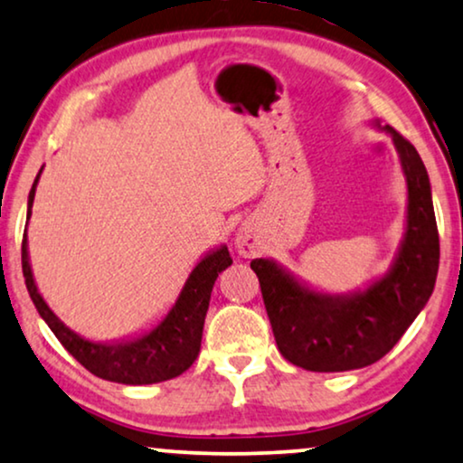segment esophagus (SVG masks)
Instances as JSON below:
<instances>
[{
    "label": "esophagus",
    "instance_id": "1",
    "mask_svg": "<svg viewBox=\"0 0 463 463\" xmlns=\"http://www.w3.org/2000/svg\"><path fill=\"white\" fill-rule=\"evenodd\" d=\"M258 245H260V243H258V237L250 231V228H239L237 235H235V248H237L239 254L245 256V258L254 256Z\"/></svg>",
    "mask_w": 463,
    "mask_h": 463
}]
</instances>
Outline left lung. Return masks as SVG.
<instances>
[{
	"instance_id": "left-lung-1",
	"label": "left lung",
	"mask_w": 463,
	"mask_h": 463,
	"mask_svg": "<svg viewBox=\"0 0 463 463\" xmlns=\"http://www.w3.org/2000/svg\"><path fill=\"white\" fill-rule=\"evenodd\" d=\"M406 180V224L392 267L347 294H328L283 269L273 258H254L264 307L281 355L313 373L371 366L400 341L428 305L439 275V228L432 186L415 146L390 125Z\"/></svg>"
}]
</instances>
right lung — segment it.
<instances>
[{
  "mask_svg": "<svg viewBox=\"0 0 463 463\" xmlns=\"http://www.w3.org/2000/svg\"><path fill=\"white\" fill-rule=\"evenodd\" d=\"M42 169L29 193L27 224ZM231 264L232 260L226 245L207 251L190 270L180 296H177L174 307L160 322L154 324L150 330H144L141 335H135L131 338L101 343L80 336L70 326L61 322L51 307L46 305L38 286H35L33 270H31L27 228H24L23 237V275L40 317L44 319L61 345L76 357L86 371L99 379L114 381V383L122 385L160 383V381L180 377L184 371L193 366L201 351L203 324H205L213 283L222 270L231 267Z\"/></svg>",
  "mask_w": 463,
  "mask_h": 463,
  "instance_id": "1",
  "label": "right lung"
}]
</instances>
